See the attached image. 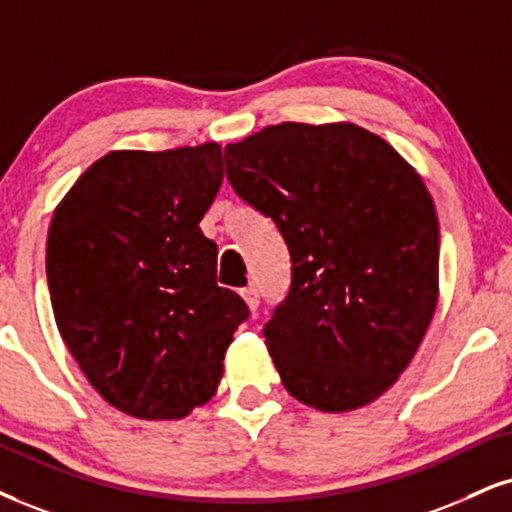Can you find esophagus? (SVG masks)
<instances>
[{
  "label": "esophagus",
  "instance_id": "obj_1",
  "mask_svg": "<svg viewBox=\"0 0 512 512\" xmlns=\"http://www.w3.org/2000/svg\"><path fill=\"white\" fill-rule=\"evenodd\" d=\"M242 299H244V304L249 306L251 313L258 311V289H256V287H246V289H242Z\"/></svg>",
  "mask_w": 512,
  "mask_h": 512
}]
</instances>
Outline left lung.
<instances>
[{"label":"left lung","mask_w":512,"mask_h":512,"mask_svg":"<svg viewBox=\"0 0 512 512\" xmlns=\"http://www.w3.org/2000/svg\"><path fill=\"white\" fill-rule=\"evenodd\" d=\"M225 166L292 254V289L263 330L285 389L323 413L380 399L439 301V218L420 173L349 121L268 125L227 144Z\"/></svg>","instance_id":"1"}]
</instances>
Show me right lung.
<instances>
[{"label": "right lung", "mask_w": 512, "mask_h": 512, "mask_svg": "<svg viewBox=\"0 0 512 512\" xmlns=\"http://www.w3.org/2000/svg\"><path fill=\"white\" fill-rule=\"evenodd\" d=\"M223 185L218 142L116 149L54 208L47 282L82 375L113 408L182 420L213 399L249 308L216 285L201 218Z\"/></svg>", "instance_id": "1"}]
</instances>
